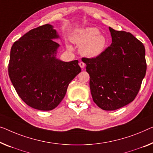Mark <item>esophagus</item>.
I'll list each match as a JSON object with an SVG mask.
<instances>
[{
	"label": "esophagus",
	"instance_id": "obj_1",
	"mask_svg": "<svg viewBox=\"0 0 153 153\" xmlns=\"http://www.w3.org/2000/svg\"><path fill=\"white\" fill-rule=\"evenodd\" d=\"M79 67L82 68V69H83V68L85 67V64H84L83 62H79Z\"/></svg>",
	"mask_w": 153,
	"mask_h": 153
}]
</instances>
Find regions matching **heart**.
<instances>
[{
	"label": "heart",
	"mask_w": 153,
	"mask_h": 153,
	"mask_svg": "<svg viewBox=\"0 0 153 153\" xmlns=\"http://www.w3.org/2000/svg\"><path fill=\"white\" fill-rule=\"evenodd\" d=\"M72 40L82 45L80 53L88 58H95L101 55L105 49L107 41L100 31L95 27L82 29L72 36Z\"/></svg>",
	"instance_id": "obj_1"
}]
</instances>
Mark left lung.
<instances>
[{
  "instance_id": "left-lung-1",
  "label": "left lung",
  "mask_w": 153,
  "mask_h": 153,
  "mask_svg": "<svg viewBox=\"0 0 153 153\" xmlns=\"http://www.w3.org/2000/svg\"><path fill=\"white\" fill-rule=\"evenodd\" d=\"M109 30L112 43L95 58H82L90 76L93 100L100 108L114 111L135 100L146 72L143 43L124 31Z\"/></svg>"
}]
</instances>
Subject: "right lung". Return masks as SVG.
<instances>
[{"label": "right lung", "instance_id": "add662e5", "mask_svg": "<svg viewBox=\"0 0 153 153\" xmlns=\"http://www.w3.org/2000/svg\"><path fill=\"white\" fill-rule=\"evenodd\" d=\"M59 38L51 25L33 29L13 43L8 65L13 87L25 103L40 111H51L65 96L69 83L81 68L78 61L56 58Z\"/></svg>", "mask_w": 153, "mask_h": 153}]
</instances>
